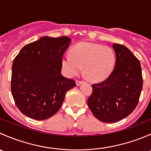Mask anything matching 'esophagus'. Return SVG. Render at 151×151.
<instances>
[{
	"instance_id": "34e87169",
	"label": "esophagus",
	"mask_w": 151,
	"mask_h": 151,
	"mask_svg": "<svg viewBox=\"0 0 151 151\" xmlns=\"http://www.w3.org/2000/svg\"><path fill=\"white\" fill-rule=\"evenodd\" d=\"M83 83H84L83 81H79V80H77V81H76V85H77V86H79V85L83 84Z\"/></svg>"
}]
</instances>
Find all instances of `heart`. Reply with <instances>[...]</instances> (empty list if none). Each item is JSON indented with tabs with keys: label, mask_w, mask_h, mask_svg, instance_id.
Instances as JSON below:
<instances>
[{
	"label": "heart",
	"mask_w": 151,
	"mask_h": 151,
	"mask_svg": "<svg viewBox=\"0 0 151 151\" xmlns=\"http://www.w3.org/2000/svg\"><path fill=\"white\" fill-rule=\"evenodd\" d=\"M116 64V55L111 47L92 42H80L71 50V55L61 59L63 71L68 77L78 75L84 68L85 77L93 83L107 79Z\"/></svg>",
	"instance_id": "b5f03b06"
}]
</instances>
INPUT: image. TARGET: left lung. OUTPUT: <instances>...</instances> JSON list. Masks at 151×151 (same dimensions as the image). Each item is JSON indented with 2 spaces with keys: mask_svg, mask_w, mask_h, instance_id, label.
<instances>
[{
  "mask_svg": "<svg viewBox=\"0 0 151 151\" xmlns=\"http://www.w3.org/2000/svg\"><path fill=\"white\" fill-rule=\"evenodd\" d=\"M116 64L104 82L92 85L88 105L94 116L104 123H115L130 115L138 104L142 88L139 60L123 45L113 44Z\"/></svg>",
  "mask_w": 151,
  "mask_h": 151,
  "instance_id": "8db88e82",
  "label": "left lung"
}]
</instances>
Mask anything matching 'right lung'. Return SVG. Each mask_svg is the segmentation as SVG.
<instances>
[{
  "label": "right lung",
  "mask_w": 151,
  "mask_h": 151,
  "mask_svg": "<svg viewBox=\"0 0 151 151\" xmlns=\"http://www.w3.org/2000/svg\"><path fill=\"white\" fill-rule=\"evenodd\" d=\"M67 36H42L22 47L12 64V93L22 113L42 121L54 115L75 82L61 74V59L71 44Z\"/></svg>",
  "instance_id": "right-lung-1"
}]
</instances>
